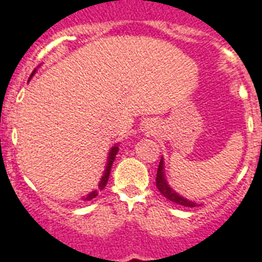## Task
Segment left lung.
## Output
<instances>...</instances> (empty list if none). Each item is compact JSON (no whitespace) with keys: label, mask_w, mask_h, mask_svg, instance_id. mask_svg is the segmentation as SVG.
Returning <instances> with one entry per match:
<instances>
[{"label":"left lung","mask_w":262,"mask_h":262,"mask_svg":"<svg viewBox=\"0 0 262 262\" xmlns=\"http://www.w3.org/2000/svg\"><path fill=\"white\" fill-rule=\"evenodd\" d=\"M163 164V158H162V159H160L159 167H158V174H156V186H158L160 193H162L166 199L170 200V201H172V203L175 204H179V205H183V207H199V204L193 203L190 200H187L185 199V197H182V195H179L177 191H174L171 187H170V185H168L167 181H166V177H164Z\"/></svg>","instance_id":"1"}]
</instances>
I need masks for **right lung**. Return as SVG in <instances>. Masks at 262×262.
<instances>
[{"label": "right lung", "instance_id": "1", "mask_svg": "<svg viewBox=\"0 0 262 262\" xmlns=\"http://www.w3.org/2000/svg\"><path fill=\"white\" fill-rule=\"evenodd\" d=\"M34 75V73H32ZM31 75V76H32ZM118 144L117 145H114V147L111 148L110 152H108V158H107V164H106V170H104V174L102 175V179H100V182H99L98 187H99V190H103L104 187H106L107 185V181H108V177H110V170H111V166H113V162H114L115 159V155H117V152H118ZM98 195V190H94L92 193H90V194L85 197L84 200H92L95 199Z\"/></svg>", "mask_w": 262, "mask_h": 262}]
</instances>
